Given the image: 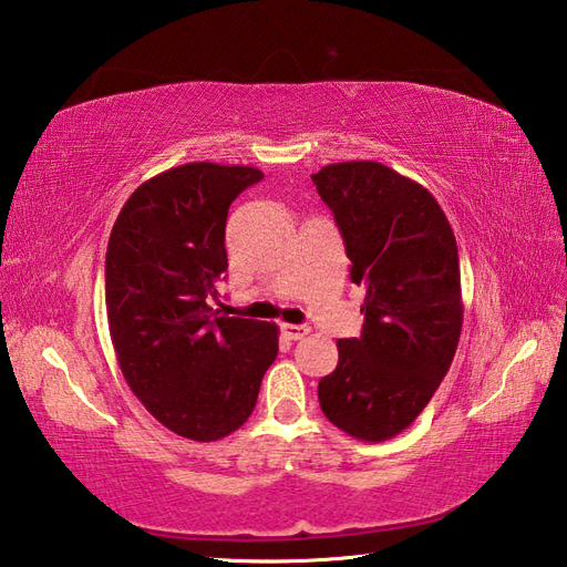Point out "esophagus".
<instances>
[{
    "label": "esophagus",
    "mask_w": 567,
    "mask_h": 567,
    "mask_svg": "<svg viewBox=\"0 0 567 567\" xmlns=\"http://www.w3.org/2000/svg\"><path fill=\"white\" fill-rule=\"evenodd\" d=\"M281 332H284L288 339H293V342H298V339H303L306 334H310V327H308V324L284 322V324H281Z\"/></svg>",
    "instance_id": "1"
}]
</instances>
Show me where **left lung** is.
I'll list each match as a JSON object with an SVG mask.
<instances>
[{
  "label": "left lung",
  "mask_w": 567,
  "mask_h": 567,
  "mask_svg": "<svg viewBox=\"0 0 567 567\" xmlns=\"http://www.w3.org/2000/svg\"><path fill=\"white\" fill-rule=\"evenodd\" d=\"M312 184L334 213L351 281L367 288L361 337L337 342L320 408L349 436L385 442L417 420L454 361L463 324L456 237L436 198L381 162H337Z\"/></svg>",
  "instance_id": "obj_1"
}]
</instances>
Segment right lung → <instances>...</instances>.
Returning a JSON list of instances; mask_svg holds the SVG:
<instances>
[{
  "mask_svg": "<svg viewBox=\"0 0 567 567\" xmlns=\"http://www.w3.org/2000/svg\"><path fill=\"white\" fill-rule=\"evenodd\" d=\"M264 179L255 167L188 162L125 200L106 249V318L125 383L153 417L194 442L240 430L279 327L213 312L228 269L233 200Z\"/></svg>",
  "mask_w": 567,
  "mask_h": 567,
  "instance_id": "add662e5",
  "label": "right lung"
}]
</instances>
